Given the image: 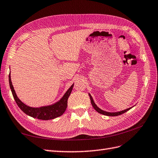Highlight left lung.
<instances>
[{"label":"left lung","mask_w":158,"mask_h":158,"mask_svg":"<svg viewBox=\"0 0 158 158\" xmlns=\"http://www.w3.org/2000/svg\"><path fill=\"white\" fill-rule=\"evenodd\" d=\"M89 97H90V99H91V104H92V105H93L94 109H95V110L98 112V113L102 114H104V115H106V116H118V115H120V114H122L124 113V112H127V111L129 110L130 109H132V107H130V108H128V109H126V110H122V111H120V112H106V111H105V110H101V109H99V108L95 105V103H94V102L93 99V98H92L91 94H89Z\"/></svg>","instance_id":"left-lung-1"}]
</instances>
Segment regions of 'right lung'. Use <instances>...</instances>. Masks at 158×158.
<instances>
[{
	"label": "right lung",
	"instance_id": "right-lung-1",
	"mask_svg": "<svg viewBox=\"0 0 158 158\" xmlns=\"http://www.w3.org/2000/svg\"><path fill=\"white\" fill-rule=\"evenodd\" d=\"M8 78L9 85H10V87L11 89L13 97H14L16 104L19 106L20 109L27 115L33 117V118H36L40 120H44L54 119L57 118V117L61 116L64 113V112L65 111L67 106V99H68L69 95L71 94V91L72 89H73L74 85L73 84L71 85L70 88L67 90V92L65 93L64 95L63 96V97L59 101L56 102L55 104L39 108H33L24 104V103L19 98V97H17L11 81L10 73H9Z\"/></svg>",
	"mask_w": 158,
	"mask_h": 158
}]
</instances>
